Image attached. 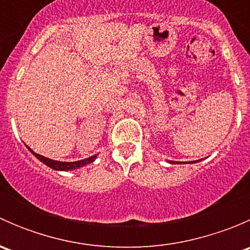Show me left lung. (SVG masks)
I'll use <instances>...</instances> for the list:
<instances>
[{
    "instance_id": "obj_1",
    "label": "left lung",
    "mask_w": 250,
    "mask_h": 250,
    "mask_svg": "<svg viewBox=\"0 0 250 250\" xmlns=\"http://www.w3.org/2000/svg\"><path fill=\"white\" fill-rule=\"evenodd\" d=\"M195 162H197V161H191V163H195ZM170 163H174V162H172V161H170Z\"/></svg>"
}]
</instances>
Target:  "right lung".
<instances>
[{"instance_id": "obj_1", "label": "right lung", "mask_w": 250, "mask_h": 250, "mask_svg": "<svg viewBox=\"0 0 250 250\" xmlns=\"http://www.w3.org/2000/svg\"><path fill=\"white\" fill-rule=\"evenodd\" d=\"M27 148H29L32 153H34L35 157H37L40 161H41V162H43L44 165L48 166V167H50L52 169H55V170L77 169V168L83 167V166L88 165V163H92L93 161L95 160V157H97V156H92V157L85 158V160H82V161H76V162H60V161H54V160H50V158L43 157V156L34 152V151H32L30 147H27Z\"/></svg>"}]
</instances>
